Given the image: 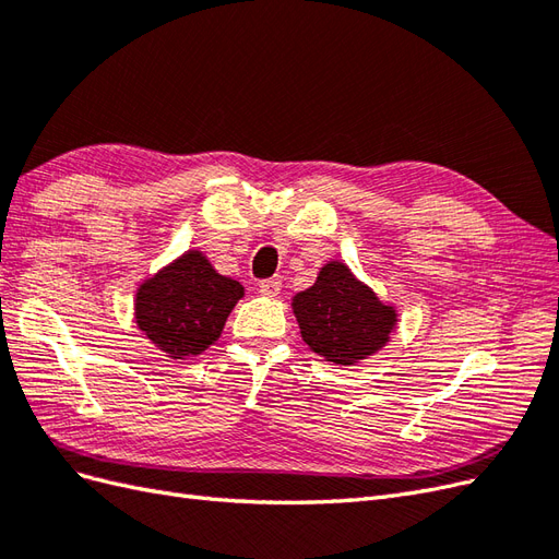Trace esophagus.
<instances>
[{
	"label": "esophagus",
	"mask_w": 559,
	"mask_h": 559,
	"mask_svg": "<svg viewBox=\"0 0 559 559\" xmlns=\"http://www.w3.org/2000/svg\"><path fill=\"white\" fill-rule=\"evenodd\" d=\"M259 292H261L263 296H267V298H275V296L282 292V280H277V277L263 280V282L259 284Z\"/></svg>",
	"instance_id": "1"
}]
</instances>
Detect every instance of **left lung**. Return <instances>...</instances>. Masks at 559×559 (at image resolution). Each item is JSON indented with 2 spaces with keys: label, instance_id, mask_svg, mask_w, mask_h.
I'll use <instances>...</instances> for the list:
<instances>
[{
  "label": "left lung",
  "instance_id": "8db88e82",
  "mask_svg": "<svg viewBox=\"0 0 559 559\" xmlns=\"http://www.w3.org/2000/svg\"><path fill=\"white\" fill-rule=\"evenodd\" d=\"M292 306L302 341L337 366H354L382 349L399 321L396 310L341 261L321 267L317 282L296 294Z\"/></svg>",
  "mask_w": 559,
  "mask_h": 559
}]
</instances>
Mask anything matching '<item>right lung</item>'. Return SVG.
Here are the masks:
<instances>
[{
    "label": "right lung",
    "instance_id": "obj_1",
    "mask_svg": "<svg viewBox=\"0 0 559 559\" xmlns=\"http://www.w3.org/2000/svg\"><path fill=\"white\" fill-rule=\"evenodd\" d=\"M245 286L218 275L191 249L140 284L134 296V321L140 331L170 359L198 357L222 335Z\"/></svg>",
    "mask_w": 559,
    "mask_h": 559
}]
</instances>
